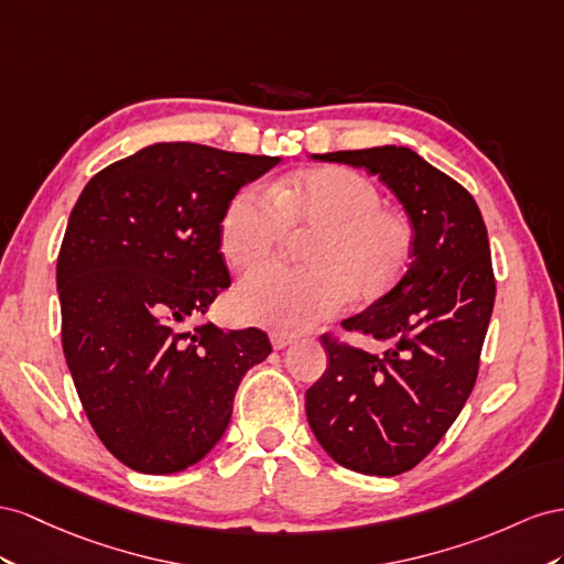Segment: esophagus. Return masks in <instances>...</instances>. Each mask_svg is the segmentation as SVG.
Segmentation results:
<instances>
[{
    "mask_svg": "<svg viewBox=\"0 0 564 564\" xmlns=\"http://www.w3.org/2000/svg\"><path fill=\"white\" fill-rule=\"evenodd\" d=\"M269 337H271L273 349H285L295 343V335H291V333H271Z\"/></svg>",
    "mask_w": 564,
    "mask_h": 564,
    "instance_id": "esophagus-1",
    "label": "esophagus"
}]
</instances>
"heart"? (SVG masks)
I'll list each match as a JSON object with an SVG mask.
<instances>
[{"mask_svg":"<svg viewBox=\"0 0 564 564\" xmlns=\"http://www.w3.org/2000/svg\"><path fill=\"white\" fill-rule=\"evenodd\" d=\"M288 227L316 231L302 252L307 267H262L236 293L240 314L279 333L324 324L349 295L378 302L413 262L411 221L382 207L371 180L345 167L293 174L271 193L240 188L221 213L219 250L231 267L252 269L276 252Z\"/></svg>","mask_w":564,"mask_h":564,"instance_id":"obj_1","label":"heart"}]
</instances>
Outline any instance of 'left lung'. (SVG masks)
<instances>
[{"instance_id": "left-lung-1", "label": "left lung", "mask_w": 564, "mask_h": 564, "mask_svg": "<svg viewBox=\"0 0 564 564\" xmlns=\"http://www.w3.org/2000/svg\"><path fill=\"white\" fill-rule=\"evenodd\" d=\"M378 174L415 231L409 271L345 330L388 349L368 354L324 335L328 366L304 397L324 452L361 475L394 477L421 463L468 401L496 281L475 198L406 147L312 155Z\"/></svg>"}]
</instances>
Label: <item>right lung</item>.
<instances>
[{
	"mask_svg": "<svg viewBox=\"0 0 564 564\" xmlns=\"http://www.w3.org/2000/svg\"><path fill=\"white\" fill-rule=\"evenodd\" d=\"M276 155L153 143L91 176L63 236V354L94 432L127 468L172 475L213 452L264 330L196 324L231 285L219 219Z\"/></svg>",
	"mask_w": 564,
	"mask_h": 564,
	"instance_id": "add662e5",
	"label": "right lung"
}]
</instances>
